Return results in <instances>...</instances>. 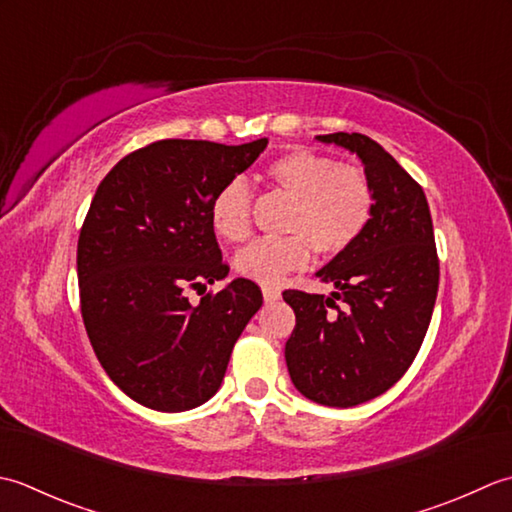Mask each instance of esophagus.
Instances as JSON below:
<instances>
[{"label": "esophagus", "mask_w": 512, "mask_h": 512, "mask_svg": "<svg viewBox=\"0 0 512 512\" xmlns=\"http://www.w3.org/2000/svg\"><path fill=\"white\" fill-rule=\"evenodd\" d=\"M280 298V289L276 287H263V300L265 302H276Z\"/></svg>", "instance_id": "obj_1"}]
</instances>
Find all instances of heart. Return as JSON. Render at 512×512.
<instances>
[{
    "mask_svg": "<svg viewBox=\"0 0 512 512\" xmlns=\"http://www.w3.org/2000/svg\"><path fill=\"white\" fill-rule=\"evenodd\" d=\"M265 181L291 198L285 214V238H258L238 249V274L258 285L274 287L291 271L309 263L311 247L318 256H338L358 241L373 216V187L367 174L338 165L331 156L307 148H291L265 165ZM249 198L241 179L225 183L210 203L216 236L238 243L249 234Z\"/></svg>",
    "mask_w": 512,
    "mask_h": 512,
    "instance_id": "1",
    "label": "heart"
}]
</instances>
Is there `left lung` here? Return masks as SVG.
I'll return each mask as SVG.
<instances>
[{
	"label": "left lung",
	"mask_w": 512,
	"mask_h": 512,
	"mask_svg": "<svg viewBox=\"0 0 512 512\" xmlns=\"http://www.w3.org/2000/svg\"><path fill=\"white\" fill-rule=\"evenodd\" d=\"M356 154L373 187V216L347 252L316 271L331 296L289 289L296 314L285 344L294 387L311 402L356 406L411 367L433 316L440 263L422 187L380 143L358 132L320 134Z\"/></svg>",
	"instance_id": "8db88e82"
}]
</instances>
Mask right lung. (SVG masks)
<instances>
[{"label":"right lung","instance_id":"1","mask_svg":"<svg viewBox=\"0 0 512 512\" xmlns=\"http://www.w3.org/2000/svg\"><path fill=\"white\" fill-rule=\"evenodd\" d=\"M265 148L267 139L156 141L123 156L92 198L77 245L83 325L108 378L148 409L179 413L210 400L263 305L247 278L198 305L183 289L229 274L210 203Z\"/></svg>","mask_w":512,"mask_h":512}]
</instances>
